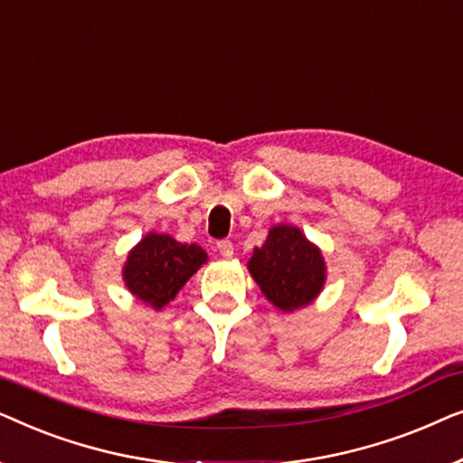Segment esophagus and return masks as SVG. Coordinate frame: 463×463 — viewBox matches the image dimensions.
<instances>
[{
  "label": "esophagus",
  "mask_w": 463,
  "mask_h": 463,
  "mask_svg": "<svg viewBox=\"0 0 463 463\" xmlns=\"http://www.w3.org/2000/svg\"><path fill=\"white\" fill-rule=\"evenodd\" d=\"M217 249L223 257H232L233 255V244L232 240H221V242H217Z\"/></svg>",
  "instance_id": "obj_1"
}]
</instances>
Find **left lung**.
Segmentation results:
<instances>
[{
	"instance_id": "obj_1",
	"label": "left lung",
	"mask_w": 463,
	"mask_h": 463,
	"mask_svg": "<svg viewBox=\"0 0 463 463\" xmlns=\"http://www.w3.org/2000/svg\"><path fill=\"white\" fill-rule=\"evenodd\" d=\"M249 269L263 295L284 312L307 306L325 284V259L307 238L290 225L269 232L255 249Z\"/></svg>"
}]
</instances>
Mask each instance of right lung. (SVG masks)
I'll list each match as a JSON object with an SVG mask.
<instances>
[{
  "instance_id": "obj_1",
  "label": "right lung",
  "mask_w": 463,
  "mask_h": 463,
  "mask_svg": "<svg viewBox=\"0 0 463 463\" xmlns=\"http://www.w3.org/2000/svg\"><path fill=\"white\" fill-rule=\"evenodd\" d=\"M202 263H206V252L198 244H181L164 233H149L128 255L124 280L132 295L160 309L175 299Z\"/></svg>"
}]
</instances>
